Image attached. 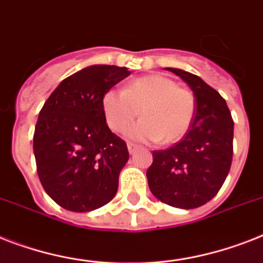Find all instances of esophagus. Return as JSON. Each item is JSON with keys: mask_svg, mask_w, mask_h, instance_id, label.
<instances>
[{"mask_svg": "<svg viewBox=\"0 0 263 263\" xmlns=\"http://www.w3.org/2000/svg\"><path fill=\"white\" fill-rule=\"evenodd\" d=\"M127 147H128V153L131 154H135L136 151H138V146H136V144H132V143H128L127 144Z\"/></svg>", "mask_w": 263, "mask_h": 263, "instance_id": "34e87169", "label": "esophagus"}]
</instances>
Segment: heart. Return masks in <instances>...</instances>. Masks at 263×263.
I'll use <instances>...</instances> for the list:
<instances>
[{
	"label": "heart",
	"instance_id": "1",
	"mask_svg": "<svg viewBox=\"0 0 263 263\" xmlns=\"http://www.w3.org/2000/svg\"><path fill=\"white\" fill-rule=\"evenodd\" d=\"M101 106L106 124L115 132L127 129L142 109L143 119L128 129V138L167 144L180 140L191 128L196 100L191 90L167 77L153 74L128 82L123 91H105Z\"/></svg>",
	"mask_w": 263,
	"mask_h": 263
}]
</instances>
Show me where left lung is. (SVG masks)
I'll return each mask as SVG.
<instances>
[{
  "label": "left lung",
  "instance_id": "obj_1",
  "mask_svg": "<svg viewBox=\"0 0 263 263\" xmlns=\"http://www.w3.org/2000/svg\"><path fill=\"white\" fill-rule=\"evenodd\" d=\"M193 91L196 110L191 129L166 150L153 153L146 176L151 193L170 206L193 209L212 200L232 162L234 121L224 98L200 77L166 67Z\"/></svg>",
  "mask_w": 263,
  "mask_h": 263
}]
</instances>
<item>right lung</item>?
Segmentation results:
<instances>
[{
    "mask_svg": "<svg viewBox=\"0 0 263 263\" xmlns=\"http://www.w3.org/2000/svg\"><path fill=\"white\" fill-rule=\"evenodd\" d=\"M131 74L127 67L93 65L62 81L35 127L33 154L46 193L71 212H90L116 196L129 154L109 129L101 98Z\"/></svg>",
    "mask_w": 263,
    "mask_h": 263,
    "instance_id": "obj_1",
    "label": "right lung"
}]
</instances>
